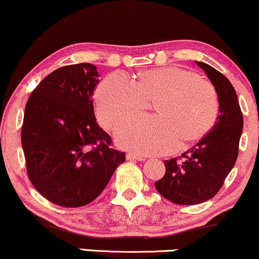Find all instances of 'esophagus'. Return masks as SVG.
Listing matches in <instances>:
<instances>
[{"label": "esophagus", "instance_id": "esophagus-1", "mask_svg": "<svg viewBox=\"0 0 259 259\" xmlns=\"http://www.w3.org/2000/svg\"><path fill=\"white\" fill-rule=\"evenodd\" d=\"M126 157H127V159H135V161H145L144 156L133 154V152H128Z\"/></svg>", "mask_w": 259, "mask_h": 259}]
</instances>
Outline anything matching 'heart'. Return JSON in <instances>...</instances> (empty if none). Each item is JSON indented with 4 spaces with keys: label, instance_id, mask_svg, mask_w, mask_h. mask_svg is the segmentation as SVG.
<instances>
[{
    "label": "heart",
    "instance_id": "heart-1",
    "mask_svg": "<svg viewBox=\"0 0 259 259\" xmlns=\"http://www.w3.org/2000/svg\"><path fill=\"white\" fill-rule=\"evenodd\" d=\"M157 100L155 116H139L117 128L115 137L137 154H164L179 143L188 145L212 128L219 116V96L211 82L180 67L150 69L135 82L123 73L108 75L96 96L98 120L113 130Z\"/></svg>",
    "mask_w": 259,
    "mask_h": 259
}]
</instances>
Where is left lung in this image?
I'll list each match as a JSON object with an SVG mask.
<instances>
[{
	"label": "left lung",
	"mask_w": 259,
	"mask_h": 259,
	"mask_svg": "<svg viewBox=\"0 0 259 259\" xmlns=\"http://www.w3.org/2000/svg\"><path fill=\"white\" fill-rule=\"evenodd\" d=\"M219 96L220 114L213 128L180 157L164 161L165 173L155 187L179 205H194L215 197L234 167L242 133V113L237 92L222 73L196 61Z\"/></svg>",
	"instance_id": "left-lung-1"
}]
</instances>
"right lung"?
Returning <instances> with one entry per match:
<instances>
[{
	"mask_svg": "<svg viewBox=\"0 0 259 259\" xmlns=\"http://www.w3.org/2000/svg\"><path fill=\"white\" fill-rule=\"evenodd\" d=\"M98 82L94 65L63 66L37 85L25 107L21 145L27 177L56 205L91 203L126 161L96 121Z\"/></svg>",
	"mask_w": 259,
	"mask_h": 259,
	"instance_id": "right-lung-1",
	"label": "right lung"
}]
</instances>
